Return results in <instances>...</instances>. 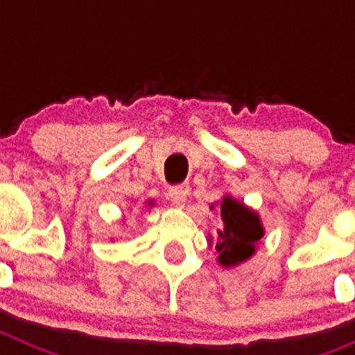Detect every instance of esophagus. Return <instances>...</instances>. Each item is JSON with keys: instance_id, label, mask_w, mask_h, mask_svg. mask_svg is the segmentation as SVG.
Listing matches in <instances>:
<instances>
[{"instance_id": "1", "label": "esophagus", "mask_w": 355, "mask_h": 355, "mask_svg": "<svg viewBox=\"0 0 355 355\" xmlns=\"http://www.w3.org/2000/svg\"><path fill=\"white\" fill-rule=\"evenodd\" d=\"M187 196L188 190L183 187H172L171 190H168V199H171V202L175 208H183L184 202H187Z\"/></svg>"}]
</instances>
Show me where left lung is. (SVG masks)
Instances as JSON below:
<instances>
[{
	"mask_svg": "<svg viewBox=\"0 0 355 355\" xmlns=\"http://www.w3.org/2000/svg\"><path fill=\"white\" fill-rule=\"evenodd\" d=\"M220 218L224 227L216 231L218 234L215 243V250L218 252L216 261L224 268H231L252 258L258 241L265 234V229L258 213L234 200L231 196L222 199Z\"/></svg>",
	"mask_w": 355,
	"mask_h": 355,
	"instance_id": "obj_1",
	"label": "left lung"
}]
</instances>
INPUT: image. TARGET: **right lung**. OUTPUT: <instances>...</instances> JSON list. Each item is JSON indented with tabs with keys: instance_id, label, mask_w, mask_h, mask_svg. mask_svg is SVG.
I'll list each match as a JSON object with an SVG mask.
<instances>
[{
	"instance_id": "obj_1",
	"label": "right lung",
	"mask_w": 355,
	"mask_h": 355,
	"mask_svg": "<svg viewBox=\"0 0 355 355\" xmlns=\"http://www.w3.org/2000/svg\"><path fill=\"white\" fill-rule=\"evenodd\" d=\"M149 205H153V202H150V200H149Z\"/></svg>"
}]
</instances>
